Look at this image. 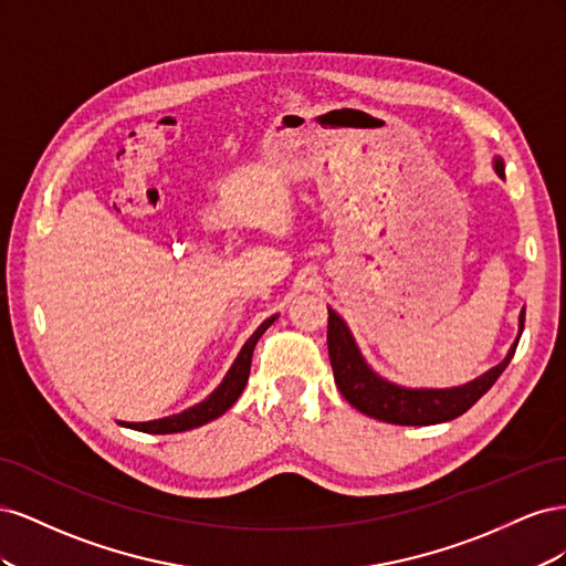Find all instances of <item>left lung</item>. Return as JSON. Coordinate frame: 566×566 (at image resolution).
<instances>
[{
    "instance_id": "8db88e82",
    "label": "left lung",
    "mask_w": 566,
    "mask_h": 566,
    "mask_svg": "<svg viewBox=\"0 0 566 566\" xmlns=\"http://www.w3.org/2000/svg\"><path fill=\"white\" fill-rule=\"evenodd\" d=\"M495 175L505 179L503 158H493ZM524 331V310L520 312V331L501 364H495L479 378L458 387H403L375 373L358 349L356 339L337 312L328 306V354L335 382L345 397L361 413L391 424H437L465 413L501 378Z\"/></svg>"
}]
</instances>
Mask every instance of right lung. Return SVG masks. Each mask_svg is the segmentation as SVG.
<instances>
[{"label":"right lung","instance_id":"1","mask_svg":"<svg viewBox=\"0 0 566 566\" xmlns=\"http://www.w3.org/2000/svg\"><path fill=\"white\" fill-rule=\"evenodd\" d=\"M279 316H271L266 318L260 328H256L250 339L243 345V349L238 352L233 366L229 368V373L224 375V380L219 382V387L210 394V397H205L200 403L191 406L181 410V413L177 416H167V418H158V420H148V422H123L119 420V424L129 427V430H136V432H148V434H175V432H186V430H196V427L200 424H208L212 422L214 418L224 416L227 410L238 401V397H241L245 385H248V375H250V364H252V352H254V345L256 339H260L264 335V331L269 328V325L276 321Z\"/></svg>","mask_w":566,"mask_h":566}]
</instances>
